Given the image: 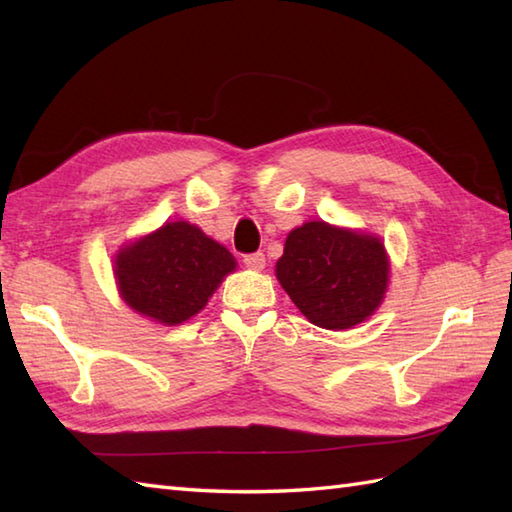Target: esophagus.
I'll return each mask as SVG.
<instances>
[{"mask_svg": "<svg viewBox=\"0 0 512 512\" xmlns=\"http://www.w3.org/2000/svg\"><path fill=\"white\" fill-rule=\"evenodd\" d=\"M244 266L250 268V270H264V266H266L264 253H250V255H244Z\"/></svg>", "mask_w": 512, "mask_h": 512, "instance_id": "34e87169", "label": "esophagus"}]
</instances>
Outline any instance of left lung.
Returning a JSON list of instances; mask_svg holds the SVG:
<instances>
[{
	"label": "left lung",
	"instance_id": "left-lung-1",
	"mask_svg": "<svg viewBox=\"0 0 512 512\" xmlns=\"http://www.w3.org/2000/svg\"><path fill=\"white\" fill-rule=\"evenodd\" d=\"M275 275L310 323L347 330L383 303L389 259L376 235L319 220L288 233Z\"/></svg>",
	"mask_w": 512,
	"mask_h": 512
}]
</instances>
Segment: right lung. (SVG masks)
Returning a JSON list of instances; mask_svg holds the SVG:
<instances>
[{"label": "right lung", "mask_w": 512, "mask_h": 512, "mask_svg": "<svg viewBox=\"0 0 512 512\" xmlns=\"http://www.w3.org/2000/svg\"><path fill=\"white\" fill-rule=\"evenodd\" d=\"M228 248L189 222H167L123 246L114 259L118 292L129 308L162 325L198 314L235 270Z\"/></svg>", "instance_id": "add662e5"}]
</instances>
